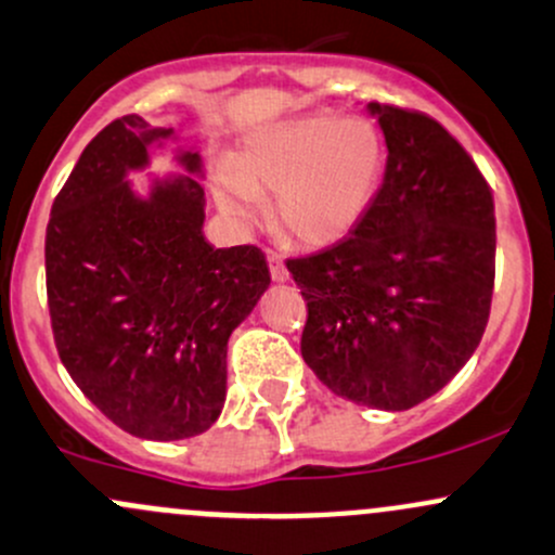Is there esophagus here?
I'll return each instance as SVG.
<instances>
[{
  "instance_id": "obj_1",
  "label": "esophagus",
  "mask_w": 555,
  "mask_h": 555,
  "mask_svg": "<svg viewBox=\"0 0 555 555\" xmlns=\"http://www.w3.org/2000/svg\"><path fill=\"white\" fill-rule=\"evenodd\" d=\"M266 258H268V268H271V279L276 284H284L289 279V271H287V266H284V258L279 253H273V249H268L266 253Z\"/></svg>"
}]
</instances>
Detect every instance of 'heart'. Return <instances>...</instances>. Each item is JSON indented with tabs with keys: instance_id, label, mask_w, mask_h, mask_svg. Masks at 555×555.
<instances>
[{
	"instance_id": "1",
	"label": "heart",
	"mask_w": 555,
	"mask_h": 555,
	"mask_svg": "<svg viewBox=\"0 0 555 555\" xmlns=\"http://www.w3.org/2000/svg\"><path fill=\"white\" fill-rule=\"evenodd\" d=\"M388 149L370 119L335 114L295 116L255 132L236 156L233 172L215 183L231 220L258 218V199H273L284 238L322 249L359 229L383 189Z\"/></svg>"
}]
</instances>
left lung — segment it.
<instances>
[{
  "label": "left lung",
  "mask_w": 555,
  "mask_h": 555,
  "mask_svg": "<svg viewBox=\"0 0 555 555\" xmlns=\"http://www.w3.org/2000/svg\"><path fill=\"white\" fill-rule=\"evenodd\" d=\"M388 165L359 229L287 260L308 302L300 351L332 393L404 412L457 375L489 322L494 202L463 145L430 116L366 103Z\"/></svg>",
  "instance_id": "8db88e82"
}]
</instances>
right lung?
<instances>
[{"label": "right lung", "mask_w": 555, "mask_h": 555, "mask_svg": "<svg viewBox=\"0 0 555 555\" xmlns=\"http://www.w3.org/2000/svg\"><path fill=\"white\" fill-rule=\"evenodd\" d=\"M167 142L180 173L129 180ZM204 162L172 127L111 121L52 202L47 302L57 353L81 393L127 434L199 436L225 404L229 337L271 284L253 244L204 238Z\"/></svg>", "instance_id": "obj_1"}]
</instances>
